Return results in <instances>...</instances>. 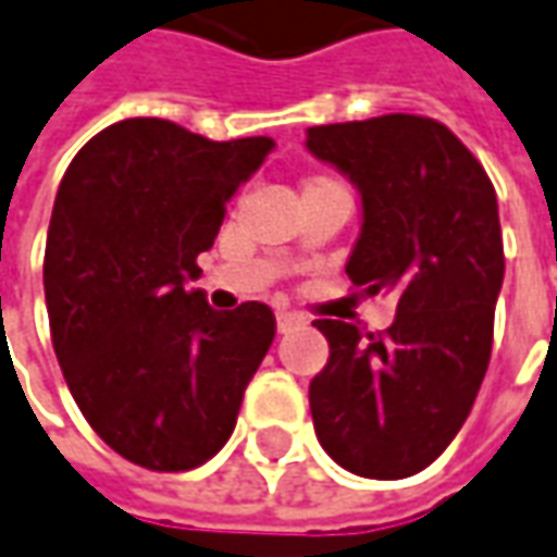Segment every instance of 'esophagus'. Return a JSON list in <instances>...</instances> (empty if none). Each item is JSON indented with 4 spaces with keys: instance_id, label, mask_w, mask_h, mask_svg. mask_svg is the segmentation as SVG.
Masks as SVG:
<instances>
[{
    "instance_id": "esophagus-1",
    "label": "esophagus",
    "mask_w": 557,
    "mask_h": 557,
    "mask_svg": "<svg viewBox=\"0 0 557 557\" xmlns=\"http://www.w3.org/2000/svg\"><path fill=\"white\" fill-rule=\"evenodd\" d=\"M306 319L304 315H297V312H278L275 315V327H278V334H287V331H294V327H304Z\"/></svg>"
}]
</instances>
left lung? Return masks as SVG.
<instances>
[{"instance_id": "obj_1", "label": "left lung", "mask_w": 557, "mask_h": 557, "mask_svg": "<svg viewBox=\"0 0 557 557\" xmlns=\"http://www.w3.org/2000/svg\"><path fill=\"white\" fill-rule=\"evenodd\" d=\"M306 149L361 196L346 275L398 300L386 334L315 322L331 346L309 383L315 435L352 475L408 479L457 438L491 361L506 272L494 183L423 115L315 125Z\"/></svg>"}]
</instances>
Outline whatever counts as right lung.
Here are the masks:
<instances>
[{
  "instance_id": "right-lung-1",
  "label": "right lung",
  "mask_w": 557,
  "mask_h": 557,
  "mask_svg": "<svg viewBox=\"0 0 557 557\" xmlns=\"http://www.w3.org/2000/svg\"><path fill=\"white\" fill-rule=\"evenodd\" d=\"M272 147V137L218 144L165 119H122L63 174L42 267L51 343L85 420L144 469L211 460L272 346L270 306L218 312L189 290L226 201Z\"/></svg>"
}]
</instances>
